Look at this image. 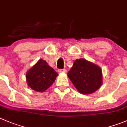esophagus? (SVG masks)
I'll return each mask as SVG.
<instances>
[{
    "label": "esophagus",
    "mask_w": 127,
    "mask_h": 127,
    "mask_svg": "<svg viewBox=\"0 0 127 127\" xmlns=\"http://www.w3.org/2000/svg\"><path fill=\"white\" fill-rule=\"evenodd\" d=\"M59 72H67V70L65 69H60L58 70Z\"/></svg>",
    "instance_id": "esophagus-1"
}]
</instances>
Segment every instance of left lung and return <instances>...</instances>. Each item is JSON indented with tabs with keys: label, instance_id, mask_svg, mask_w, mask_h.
Instances as JSON below:
<instances>
[{
	"label": "left lung",
	"instance_id": "left-lung-1",
	"mask_svg": "<svg viewBox=\"0 0 127 127\" xmlns=\"http://www.w3.org/2000/svg\"><path fill=\"white\" fill-rule=\"evenodd\" d=\"M67 76L77 91L83 94L93 93L102 83L100 67L82 58L74 62Z\"/></svg>",
	"mask_w": 127,
	"mask_h": 127
}]
</instances>
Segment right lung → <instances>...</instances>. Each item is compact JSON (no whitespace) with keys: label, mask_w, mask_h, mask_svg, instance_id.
<instances>
[{"label":"right lung","mask_w":127,"mask_h":127,"mask_svg":"<svg viewBox=\"0 0 127 127\" xmlns=\"http://www.w3.org/2000/svg\"><path fill=\"white\" fill-rule=\"evenodd\" d=\"M58 76V74L41 59L28 70L26 78L30 88L37 92H44L53 84Z\"/></svg>","instance_id":"obj_1"}]
</instances>
